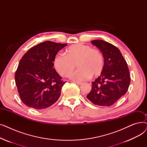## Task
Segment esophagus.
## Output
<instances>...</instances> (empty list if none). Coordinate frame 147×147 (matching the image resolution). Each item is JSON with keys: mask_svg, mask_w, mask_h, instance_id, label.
I'll return each instance as SVG.
<instances>
[{"mask_svg": "<svg viewBox=\"0 0 147 147\" xmlns=\"http://www.w3.org/2000/svg\"><path fill=\"white\" fill-rule=\"evenodd\" d=\"M74 83H75L76 84H78V85H80V84H82V82H74Z\"/></svg>", "mask_w": 147, "mask_h": 147, "instance_id": "esophagus-1", "label": "esophagus"}]
</instances>
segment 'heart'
I'll return each instance as SVG.
<instances>
[{
    "label": "heart",
    "mask_w": 147,
    "mask_h": 147,
    "mask_svg": "<svg viewBox=\"0 0 147 147\" xmlns=\"http://www.w3.org/2000/svg\"><path fill=\"white\" fill-rule=\"evenodd\" d=\"M77 66L79 69L71 75L76 81L86 80L101 74L104 67V59L99 51L92 49L91 46L77 43L66 50V55L57 53L54 57L53 65L57 71L64 77H68Z\"/></svg>",
    "instance_id": "heart-1"
}]
</instances>
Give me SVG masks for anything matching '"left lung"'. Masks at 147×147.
<instances>
[{
	"instance_id": "8db88e82",
	"label": "left lung",
	"mask_w": 147,
	"mask_h": 147,
	"mask_svg": "<svg viewBox=\"0 0 147 147\" xmlns=\"http://www.w3.org/2000/svg\"><path fill=\"white\" fill-rule=\"evenodd\" d=\"M91 43L102 52L104 69L92 82V87L87 98L94 104L110 107L116 102L128 90L130 78L127 64L120 50L102 40H94Z\"/></svg>"
}]
</instances>
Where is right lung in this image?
I'll return each mask as SVG.
<instances>
[{"label": "right lung", "instance_id": "add662e5", "mask_svg": "<svg viewBox=\"0 0 147 147\" xmlns=\"http://www.w3.org/2000/svg\"><path fill=\"white\" fill-rule=\"evenodd\" d=\"M67 45L46 41L34 46L22 57L15 80L21 101L27 107L43 110L58 101L66 82L53 68V60Z\"/></svg>", "mask_w": 147, "mask_h": 147}]
</instances>
